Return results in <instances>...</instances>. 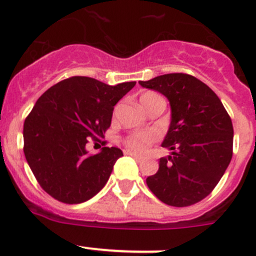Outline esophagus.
Here are the masks:
<instances>
[{
  "instance_id": "34e87169",
  "label": "esophagus",
  "mask_w": 256,
  "mask_h": 256,
  "mask_svg": "<svg viewBox=\"0 0 256 256\" xmlns=\"http://www.w3.org/2000/svg\"><path fill=\"white\" fill-rule=\"evenodd\" d=\"M125 154H130V156H132L136 160V161H138V162H140V161H142V157H141V156H138V154H134L132 151H128V150H126V151H125Z\"/></svg>"
}]
</instances>
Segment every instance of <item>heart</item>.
Listing matches in <instances>:
<instances>
[{
  "label": "heart",
  "instance_id": "1",
  "mask_svg": "<svg viewBox=\"0 0 256 256\" xmlns=\"http://www.w3.org/2000/svg\"><path fill=\"white\" fill-rule=\"evenodd\" d=\"M158 100H164V99H162L158 94H156V92H144V94L140 96V104L141 106L146 110L147 108L151 106L154 102H158ZM154 138H156V136H154V132H138L128 136V138H126L125 144L126 146H128L130 150H132V151L142 152L146 150V147L154 140Z\"/></svg>",
  "mask_w": 256,
  "mask_h": 256
}]
</instances>
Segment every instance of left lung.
Returning a JSON list of instances; mask_svg holds the SVG:
<instances>
[{"mask_svg": "<svg viewBox=\"0 0 256 256\" xmlns=\"http://www.w3.org/2000/svg\"><path fill=\"white\" fill-rule=\"evenodd\" d=\"M167 98L171 122L162 146L171 156L160 158L158 171L146 178L161 202L187 207L214 190L233 156V125L220 99L204 82L172 73L140 82Z\"/></svg>", "mask_w": 256, "mask_h": 256, "instance_id": "obj_1", "label": "left lung"}]
</instances>
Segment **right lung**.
Wrapping results in <instances>:
<instances>
[{
  "mask_svg": "<svg viewBox=\"0 0 256 256\" xmlns=\"http://www.w3.org/2000/svg\"><path fill=\"white\" fill-rule=\"evenodd\" d=\"M136 82L108 85L72 76L49 88L23 125L24 156L40 187L56 200L76 204L106 184L114 164L124 156L118 147L90 154L89 138H102L114 106Z\"/></svg>",
  "mask_w": 256,
  "mask_h": 256,
  "instance_id": "obj_1",
  "label": "right lung"
}]
</instances>
